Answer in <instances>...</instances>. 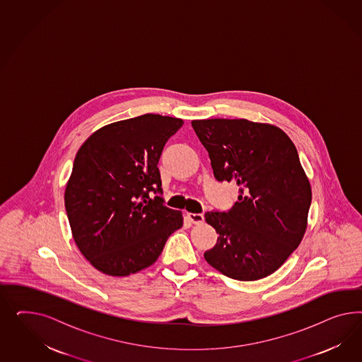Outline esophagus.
<instances>
[{"mask_svg":"<svg viewBox=\"0 0 362 362\" xmlns=\"http://www.w3.org/2000/svg\"><path fill=\"white\" fill-rule=\"evenodd\" d=\"M187 218L189 219L191 223H194V224H200V223H203L204 221V216H203V214H187Z\"/></svg>","mask_w":362,"mask_h":362,"instance_id":"34e87169","label":"esophagus"}]
</instances>
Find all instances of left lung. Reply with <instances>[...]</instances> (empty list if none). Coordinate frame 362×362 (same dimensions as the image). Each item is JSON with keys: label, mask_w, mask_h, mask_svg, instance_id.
<instances>
[{"label": "left lung", "mask_w": 362, "mask_h": 362, "mask_svg": "<svg viewBox=\"0 0 362 362\" xmlns=\"http://www.w3.org/2000/svg\"><path fill=\"white\" fill-rule=\"evenodd\" d=\"M191 124L209 151L216 180L239 186L230 211L204 215L219 233L204 259L240 281L274 274L303 240L312 202L295 144L267 123L218 118Z\"/></svg>", "instance_id": "1"}]
</instances>
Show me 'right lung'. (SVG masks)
I'll return each mask as SVG.
<instances>
[{
    "mask_svg": "<svg viewBox=\"0 0 362 362\" xmlns=\"http://www.w3.org/2000/svg\"><path fill=\"white\" fill-rule=\"evenodd\" d=\"M182 126L179 118L144 114L99 129L78 150L66 214L79 251L100 272L129 276L150 267L183 226L182 212L163 204L158 168Z\"/></svg>",
    "mask_w": 362,
    "mask_h": 362,
    "instance_id": "add662e5",
    "label": "right lung"
}]
</instances>
